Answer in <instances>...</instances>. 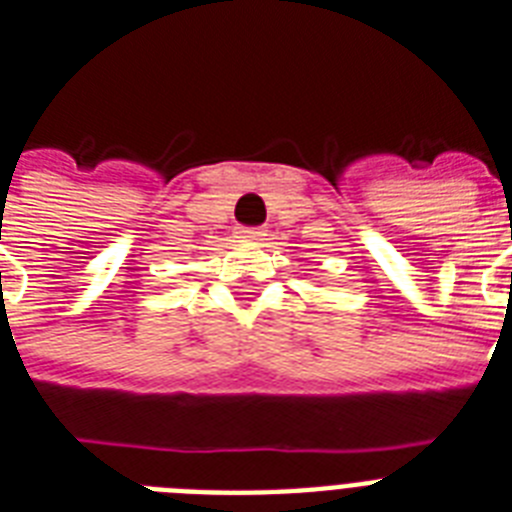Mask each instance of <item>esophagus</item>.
Here are the masks:
<instances>
[{"mask_svg": "<svg viewBox=\"0 0 512 512\" xmlns=\"http://www.w3.org/2000/svg\"><path fill=\"white\" fill-rule=\"evenodd\" d=\"M265 236L263 228H241L239 239L241 241H260Z\"/></svg>", "mask_w": 512, "mask_h": 512, "instance_id": "obj_1", "label": "esophagus"}]
</instances>
